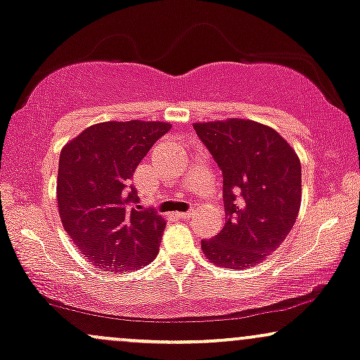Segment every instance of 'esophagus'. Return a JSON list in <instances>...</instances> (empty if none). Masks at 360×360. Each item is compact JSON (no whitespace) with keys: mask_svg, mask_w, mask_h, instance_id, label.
Here are the masks:
<instances>
[{"mask_svg":"<svg viewBox=\"0 0 360 360\" xmlns=\"http://www.w3.org/2000/svg\"><path fill=\"white\" fill-rule=\"evenodd\" d=\"M191 215H193V210L177 213V217H179V219H191Z\"/></svg>","mask_w":360,"mask_h":360,"instance_id":"obj_1","label":"esophagus"}]
</instances>
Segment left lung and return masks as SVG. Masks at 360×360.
I'll return each instance as SVG.
<instances>
[{"mask_svg": "<svg viewBox=\"0 0 360 360\" xmlns=\"http://www.w3.org/2000/svg\"><path fill=\"white\" fill-rule=\"evenodd\" d=\"M196 135L224 177L225 225L201 240L219 266L240 270L285 240L301 208V160L270 126L251 120L195 122Z\"/></svg>", "mask_w": 360, "mask_h": 360, "instance_id": "1", "label": "left lung"}]
</instances>
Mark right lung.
Returning a JSON list of instances; mask_svg holds the SVG:
<instances>
[{"instance_id":"right-lung-1","label":"right lung","mask_w":360,"mask_h":360,"mask_svg":"<svg viewBox=\"0 0 360 360\" xmlns=\"http://www.w3.org/2000/svg\"><path fill=\"white\" fill-rule=\"evenodd\" d=\"M171 129L162 121L89 126L59 155L58 210L77 250L98 268L128 271L153 262L165 222L131 184L148 150Z\"/></svg>"}]
</instances>
